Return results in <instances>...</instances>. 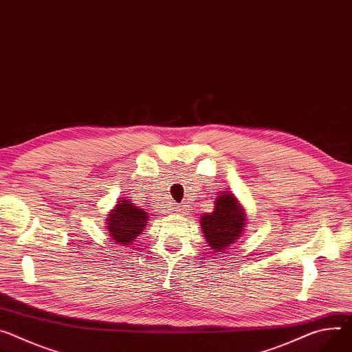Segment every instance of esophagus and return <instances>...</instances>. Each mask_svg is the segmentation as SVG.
<instances>
[{
	"instance_id": "esophagus-1",
	"label": "esophagus",
	"mask_w": 352,
	"mask_h": 352,
	"mask_svg": "<svg viewBox=\"0 0 352 352\" xmlns=\"http://www.w3.org/2000/svg\"><path fill=\"white\" fill-rule=\"evenodd\" d=\"M175 210H178V212H182V213H185V212L188 210V205H178Z\"/></svg>"
}]
</instances>
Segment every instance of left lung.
Instances as JSON below:
<instances>
[{
    "label": "left lung",
    "instance_id": "obj_1",
    "mask_svg": "<svg viewBox=\"0 0 352 352\" xmlns=\"http://www.w3.org/2000/svg\"><path fill=\"white\" fill-rule=\"evenodd\" d=\"M244 225L245 216L230 192L220 194L216 198L213 212L205 213L201 219L204 236L217 252L223 251L240 237Z\"/></svg>",
    "mask_w": 352,
    "mask_h": 352
}]
</instances>
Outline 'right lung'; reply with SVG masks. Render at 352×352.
Segmentation results:
<instances>
[{
  "label": "right lung",
  "mask_w": 352,
  "mask_h": 352,
  "mask_svg": "<svg viewBox=\"0 0 352 352\" xmlns=\"http://www.w3.org/2000/svg\"><path fill=\"white\" fill-rule=\"evenodd\" d=\"M147 213L129 201H119V205L108 216V232L116 244L132 243L144 229Z\"/></svg>",
  "instance_id": "1"
}]
</instances>
